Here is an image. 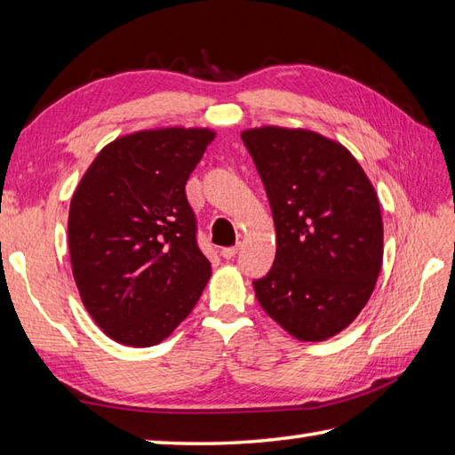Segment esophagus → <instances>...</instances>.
I'll use <instances>...</instances> for the list:
<instances>
[{"label": "esophagus", "mask_w": 455, "mask_h": 455, "mask_svg": "<svg viewBox=\"0 0 455 455\" xmlns=\"http://www.w3.org/2000/svg\"><path fill=\"white\" fill-rule=\"evenodd\" d=\"M236 254H238V246H228L220 250V256L225 259H233Z\"/></svg>", "instance_id": "esophagus-1"}]
</instances>
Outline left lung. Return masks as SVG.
Returning <instances> with one entry per match:
<instances>
[{
	"instance_id": "obj_1",
	"label": "left lung",
	"mask_w": 455,
	"mask_h": 455,
	"mask_svg": "<svg viewBox=\"0 0 455 455\" xmlns=\"http://www.w3.org/2000/svg\"><path fill=\"white\" fill-rule=\"evenodd\" d=\"M275 222V259L254 279L259 307L305 342L338 334L360 315L381 272L379 201L360 164L311 131L243 132Z\"/></svg>"
}]
</instances>
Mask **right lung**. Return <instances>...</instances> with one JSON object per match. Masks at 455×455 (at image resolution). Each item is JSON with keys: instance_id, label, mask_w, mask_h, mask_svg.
Listing matches in <instances>:
<instances>
[{"instance_id": "right-lung-1", "label": "right lung", "mask_w": 455, "mask_h": 455, "mask_svg": "<svg viewBox=\"0 0 455 455\" xmlns=\"http://www.w3.org/2000/svg\"><path fill=\"white\" fill-rule=\"evenodd\" d=\"M215 134L142 131L113 140L70 203L68 246L84 307L121 344L147 347L197 305L211 262L186 183Z\"/></svg>"}]
</instances>
